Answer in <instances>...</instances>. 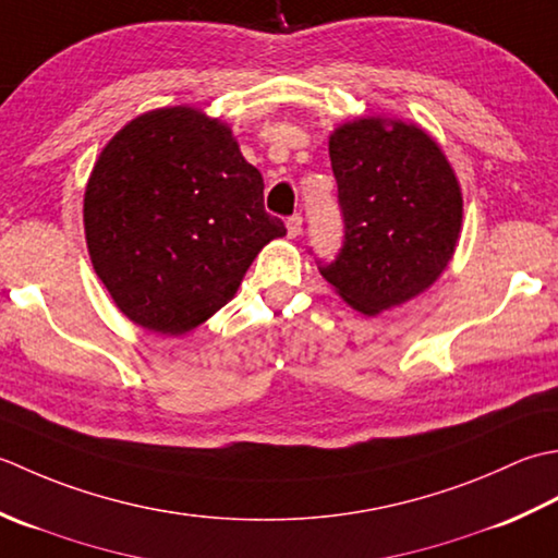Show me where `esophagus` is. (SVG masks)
I'll return each instance as SVG.
<instances>
[{"label": "esophagus", "mask_w": 558, "mask_h": 558, "mask_svg": "<svg viewBox=\"0 0 558 558\" xmlns=\"http://www.w3.org/2000/svg\"><path fill=\"white\" fill-rule=\"evenodd\" d=\"M301 229H303V216L301 214H293L287 219V231H289V238H295L301 235Z\"/></svg>", "instance_id": "34e87169"}]
</instances>
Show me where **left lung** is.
Instances as JSON below:
<instances>
[{
    "label": "left lung",
    "mask_w": 558,
    "mask_h": 558,
    "mask_svg": "<svg viewBox=\"0 0 558 558\" xmlns=\"http://www.w3.org/2000/svg\"><path fill=\"white\" fill-rule=\"evenodd\" d=\"M344 245L320 275L342 299L378 315L414 299L452 259L462 192L446 154L402 120L359 118L329 134Z\"/></svg>",
    "instance_id": "left-lung-1"
}]
</instances>
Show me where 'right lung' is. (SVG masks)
Instances as JSON below:
<instances>
[{
	"mask_svg": "<svg viewBox=\"0 0 558 558\" xmlns=\"http://www.w3.org/2000/svg\"><path fill=\"white\" fill-rule=\"evenodd\" d=\"M231 128L190 106L158 108L112 136L84 192L90 263L118 308L185 335L229 303L259 250L287 235Z\"/></svg>",
	"mask_w": 558,
	"mask_h": 558,
	"instance_id": "1",
	"label": "right lung"
}]
</instances>
